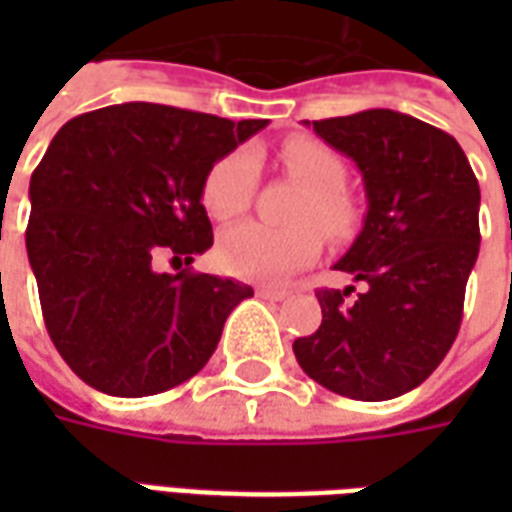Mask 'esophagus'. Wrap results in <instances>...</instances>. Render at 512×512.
I'll return each instance as SVG.
<instances>
[{
  "instance_id": "34e87169",
  "label": "esophagus",
  "mask_w": 512,
  "mask_h": 512,
  "mask_svg": "<svg viewBox=\"0 0 512 512\" xmlns=\"http://www.w3.org/2000/svg\"><path fill=\"white\" fill-rule=\"evenodd\" d=\"M257 296H260V299H268V301H282V299H285V290L257 288Z\"/></svg>"
}]
</instances>
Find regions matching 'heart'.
Returning a JSON list of instances; mask_svg holds the SVG:
<instances>
[{"label":"heart","mask_w":512,"mask_h":512,"mask_svg":"<svg viewBox=\"0 0 512 512\" xmlns=\"http://www.w3.org/2000/svg\"><path fill=\"white\" fill-rule=\"evenodd\" d=\"M279 158L301 186L307 197L301 200L299 227L274 230L266 224H235L219 235L216 260L219 266L238 279L249 282H279L293 271L310 266L321 255V233L316 223L329 235H343L354 211L343 194L345 164L343 158L318 139L293 136L288 139ZM257 180V158L252 150H233L222 156L202 180V205L211 219L230 222L249 208ZM310 221H315L310 225Z\"/></svg>","instance_id":"1"}]
</instances>
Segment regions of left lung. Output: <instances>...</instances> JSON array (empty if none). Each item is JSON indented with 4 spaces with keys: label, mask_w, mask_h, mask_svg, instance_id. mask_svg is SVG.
Masks as SVG:
<instances>
[{
    "label": "left lung",
    "mask_w": 512,
    "mask_h": 512,
    "mask_svg": "<svg viewBox=\"0 0 512 512\" xmlns=\"http://www.w3.org/2000/svg\"><path fill=\"white\" fill-rule=\"evenodd\" d=\"M312 131L359 167L367 213L334 263L359 293L354 285L321 290V326L299 337L293 354L337 395H406L441 365L461 329L480 252V186L450 134L403 112L312 120Z\"/></svg>",
    "instance_id": "8db88e82"
}]
</instances>
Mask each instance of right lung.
<instances>
[{"label":"right lung","mask_w":512,"mask_h":512,"mask_svg":"<svg viewBox=\"0 0 512 512\" xmlns=\"http://www.w3.org/2000/svg\"><path fill=\"white\" fill-rule=\"evenodd\" d=\"M268 120L115 104L68 120L29 180L27 255L51 343L84 384L115 397L197 376L252 288L191 266L211 249L208 169Z\"/></svg>","instance_id":"add662e5"}]
</instances>
